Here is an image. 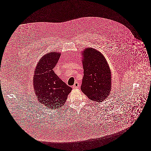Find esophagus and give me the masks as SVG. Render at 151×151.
Returning <instances> with one entry per match:
<instances>
[{
    "label": "esophagus",
    "instance_id": "1",
    "mask_svg": "<svg viewBox=\"0 0 151 151\" xmlns=\"http://www.w3.org/2000/svg\"><path fill=\"white\" fill-rule=\"evenodd\" d=\"M78 87H79V83H78V82H75V84L73 85V88H78Z\"/></svg>",
    "mask_w": 151,
    "mask_h": 151
}]
</instances>
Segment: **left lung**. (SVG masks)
<instances>
[{
  "label": "left lung",
  "instance_id": "1",
  "mask_svg": "<svg viewBox=\"0 0 151 151\" xmlns=\"http://www.w3.org/2000/svg\"><path fill=\"white\" fill-rule=\"evenodd\" d=\"M83 77L81 90L87 97L101 102L110 95L111 75L107 62L100 52L92 48L83 51Z\"/></svg>",
  "mask_w": 151,
  "mask_h": 151
}]
</instances>
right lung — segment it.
Wrapping results in <instances>:
<instances>
[{
  "mask_svg": "<svg viewBox=\"0 0 151 151\" xmlns=\"http://www.w3.org/2000/svg\"><path fill=\"white\" fill-rule=\"evenodd\" d=\"M60 53L51 52L42 57L35 69L33 78L35 93L41 104L51 110L64 106L72 88L55 74L54 68Z\"/></svg>",
  "mask_w": 151,
  "mask_h": 151,
  "instance_id": "obj_1",
  "label": "right lung"
}]
</instances>
